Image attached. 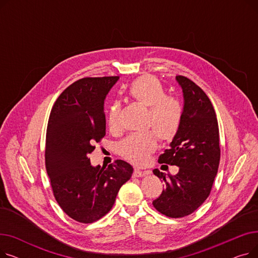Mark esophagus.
I'll return each instance as SVG.
<instances>
[{
  "label": "esophagus",
  "instance_id": "1",
  "mask_svg": "<svg viewBox=\"0 0 258 258\" xmlns=\"http://www.w3.org/2000/svg\"><path fill=\"white\" fill-rule=\"evenodd\" d=\"M150 173H151L150 170H141L139 168H135L133 175H134V177H136V178H140V177H143V175L150 174Z\"/></svg>",
  "mask_w": 258,
  "mask_h": 258
}]
</instances>
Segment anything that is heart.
Returning a JSON list of instances; mask_svg holds the SVG:
<instances>
[{"label":"heart","instance_id":"heart-1","mask_svg":"<svg viewBox=\"0 0 258 258\" xmlns=\"http://www.w3.org/2000/svg\"><path fill=\"white\" fill-rule=\"evenodd\" d=\"M127 96L148 107L144 126L152 128L140 134H132L118 145L120 156L135 164H145L157 147V136L162 141H171L179 134L184 110L179 99L167 96L161 81L152 75L135 79L127 87ZM120 104L117 101L108 105L106 123L111 131L119 127Z\"/></svg>","mask_w":258,"mask_h":258}]
</instances>
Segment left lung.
<instances>
[{
  "mask_svg": "<svg viewBox=\"0 0 258 258\" xmlns=\"http://www.w3.org/2000/svg\"><path fill=\"white\" fill-rule=\"evenodd\" d=\"M175 78L183 89V123L158 161L179 166V172L166 178V173L154 169L165 185L153 202L160 213L172 219L191 214L209 197L221 158L219 124L210 99L192 80L182 75Z\"/></svg>",
  "mask_w": 258,
  "mask_h": 258,
  "instance_id": "1",
  "label": "left lung"
}]
</instances>
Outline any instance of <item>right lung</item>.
<instances>
[{
    "label": "right lung",
    "mask_w": 258,
    "mask_h": 258,
    "mask_svg": "<svg viewBox=\"0 0 258 258\" xmlns=\"http://www.w3.org/2000/svg\"><path fill=\"white\" fill-rule=\"evenodd\" d=\"M118 76L85 77L68 87L54 102L48 120L45 160L52 191L63 212L83 224L110 211L133 167L115 160L94 167L89 154L105 136L104 98Z\"/></svg>",
    "instance_id": "obj_1"
}]
</instances>
